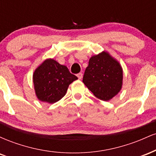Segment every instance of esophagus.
<instances>
[{"instance_id": "obj_1", "label": "esophagus", "mask_w": 156, "mask_h": 156, "mask_svg": "<svg viewBox=\"0 0 156 156\" xmlns=\"http://www.w3.org/2000/svg\"><path fill=\"white\" fill-rule=\"evenodd\" d=\"M77 76H78V79H81L82 78H83V74L82 73H78V74H77Z\"/></svg>"}]
</instances>
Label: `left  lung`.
I'll return each instance as SVG.
<instances>
[{
  "label": "left lung",
  "instance_id": "1",
  "mask_svg": "<svg viewBox=\"0 0 156 156\" xmlns=\"http://www.w3.org/2000/svg\"><path fill=\"white\" fill-rule=\"evenodd\" d=\"M83 82L96 98L109 101L122 88V69L108 53L102 52L90 58Z\"/></svg>",
  "mask_w": 156,
  "mask_h": 156
}]
</instances>
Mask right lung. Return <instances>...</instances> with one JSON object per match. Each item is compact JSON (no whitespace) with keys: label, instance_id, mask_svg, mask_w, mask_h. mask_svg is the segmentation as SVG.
<instances>
[{"label":"right lung","instance_id":"1","mask_svg":"<svg viewBox=\"0 0 156 156\" xmlns=\"http://www.w3.org/2000/svg\"><path fill=\"white\" fill-rule=\"evenodd\" d=\"M78 79L68 68L53 59H47L34 71L33 81L39 101L53 103L65 95L69 85Z\"/></svg>","mask_w":156,"mask_h":156}]
</instances>
